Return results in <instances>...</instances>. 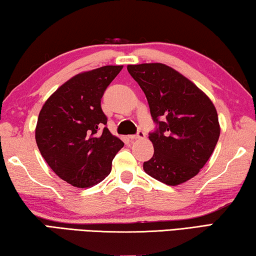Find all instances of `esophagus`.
I'll return each instance as SVG.
<instances>
[{
    "label": "esophagus",
    "instance_id": "34e87169",
    "mask_svg": "<svg viewBox=\"0 0 256 256\" xmlns=\"http://www.w3.org/2000/svg\"><path fill=\"white\" fill-rule=\"evenodd\" d=\"M146 138V134L144 132L142 131H138L136 136H130L128 138H131V140H141V138Z\"/></svg>",
    "mask_w": 256,
    "mask_h": 256
}]
</instances>
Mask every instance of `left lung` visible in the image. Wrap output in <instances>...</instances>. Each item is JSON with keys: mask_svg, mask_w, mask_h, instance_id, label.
<instances>
[{"mask_svg": "<svg viewBox=\"0 0 256 256\" xmlns=\"http://www.w3.org/2000/svg\"><path fill=\"white\" fill-rule=\"evenodd\" d=\"M128 71L144 90L151 116L159 124L149 134L154 152L144 164V172L166 185L185 183L200 172L218 142L220 124L214 102L166 64H130Z\"/></svg>", "mask_w": 256, "mask_h": 256, "instance_id": "left-lung-1", "label": "left lung"}]
</instances>
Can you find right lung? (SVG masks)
Returning a JSON list of instances; mask_svg holds the SVG:
<instances>
[{
	"label": "right lung",
	"mask_w": 256,
	"mask_h": 256,
	"mask_svg": "<svg viewBox=\"0 0 256 256\" xmlns=\"http://www.w3.org/2000/svg\"><path fill=\"white\" fill-rule=\"evenodd\" d=\"M122 68L105 66L72 76L50 94L38 115L34 138L42 158L74 188H92L105 180L124 146L106 128L100 106L106 88Z\"/></svg>",
	"instance_id": "add662e5"
}]
</instances>
